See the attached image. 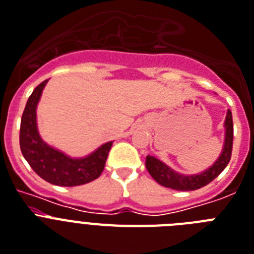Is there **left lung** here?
I'll return each mask as SVG.
<instances>
[{
  "instance_id": "1",
  "label": "left lung",
  "mask_w": 254,
  "mask_h": 254,
  "mask_svg": "<svg viewBox=\"0 0 254 254\" xmlns=\"http://www.w3.org/2000/svg\"><path fill=\"white\" fill-rule=\"evenodd\" d=\"M224 127H226V139H224L223 151L220 154L213 166L209 170L203 171L202 174L191 175V176H185V175L177 174L172 171L164 163L160 162L154 156L147 155L146 158V168L148 174L151 175L152 179L159 183L160 185L176 190H195L199 188L210 184L214 179L222 174V171L227 167L230 163L231 154H232V142H234V123H232V113L228 109L227 117L224 121Z\"/></svg>"
}]
</instances>
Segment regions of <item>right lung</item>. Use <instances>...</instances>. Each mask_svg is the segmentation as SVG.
<instances>
[{"instance_id":"obj_1","label":"right lung","mask_w":254,"mask_h":254,"mask_svg":"<svg viewBox=\"0 0 254 254\" xmlns=\"http://www.w3.org/2000/svg\"><path fill=\"white\" fill-rule=\"evenodd\" d=\"M48 79L41 82L27 100L20 120L19 145L24 159L45 181L60 187H77L94 181L102 175L112 142L104 143L91 155L73 159L48 146L39 135L36 106Z\"/></svg>"}]
</instances>
